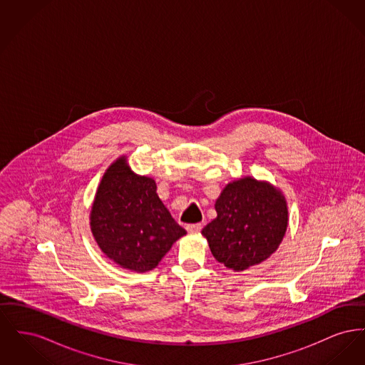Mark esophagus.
<instances>
[{
    "label": "esophagus",
    "instance_id": "obj_1",
    "mask_svg": "<svg viewBox=\"0 0 365 365\" xmlns=\"http://www.w3.org/2000/svg\"><path fill=\"white\" fill-rule=\"evenodd\" d=\"M201 228H202L201 223H194V225H187L186 226V230L189 232H198V231H201Z\"/></svg>",
    "mask_w": 365,
    "mask_h": 365
}]
</instances>
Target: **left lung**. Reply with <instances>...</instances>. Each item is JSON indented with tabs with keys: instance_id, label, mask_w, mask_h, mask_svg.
<instances>
[{
	"instance_id": "left-lung-1",
	"label": "left lung",
	"mask_w": 365,
	"mask_h": 365,
	"mask_svg": "<svg viewBox=\"0 0 365 365\" xmlns=\"http://www.w3.org/2000/svg\"><path fill=\"white\" fill-rule=\"evenodd\" d=\"M217 217L202 228L219 262L243 271L267 260L287 228V205L280 191L252 178L228 183L217 198Z\"/></svg>"
}]
</instances>
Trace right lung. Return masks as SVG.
<instances>
[{
	"mask_svg": "<svg viewBox=\"0 0 365 365\" xmlns=\"http://www.w3.org/2000/svg\"><path fill=\"white\" fill-rule=\"evenodd\" d=\"M90 226L109 259L138 272L153 269L186 234L158 198L155 180L134 174L124 157L103 176Z\"/></svg>",
	"mask_w": 365,
	"mask_h": 365,
	"instance_id": "1",
	"label": "right lung"
}]
</instances>
